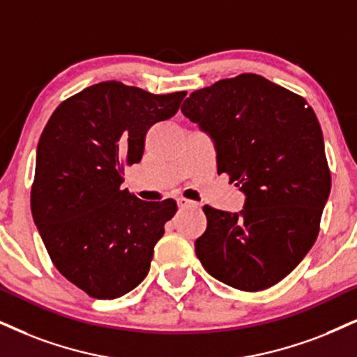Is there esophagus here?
Instances as JSON below:
<instances>
[{
  "label": "esophagus",
  "mask_w": 357,
  "mask_h": 357,
  "mask_svg": "<svg viewBox=\"0 0 357 357\" xmlns=\"http://www.w3.org/2000/svg\"><path fill=\"white\" fill-rule=\"evenodd\" d=\"M176 202H178V206L181 207V209H186V207H197L199 204L197 202H194L191 199H186V197H178L176 199Z\"/></svg>",
  "instance_id": "34e87169"
}]
</instances>
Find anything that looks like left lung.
<instances>
[{
	"instance_id": "1",
	"label": "left lung",
	"mask_w": 357,
	"mask_h": 357,
	"mask_svg": "<svg viewBox=\"0 0 357 357\" xmlns=\"http://www.w3.org/2000/svg\"><path fill=\"white\" fill-rule=\"evenodd\" d=\"M181 112L211 135L218 173L247 196L236 214L202 207L197 259L237 290L277 285L313 247L331 189L313 108L261 75L241 74L194 90Z\"/></svg>"
}]
</instances>
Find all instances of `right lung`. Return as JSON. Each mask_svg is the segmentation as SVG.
<instances>
[{"label": "right lung", "instance_id": "right-lung-1", "mask_svg": "<svg viewBox=\"0 0 357 357\" xmlns=\"http://www.w3.org/2000/svg\"><path fill=\"white\" fill-rule=\"evenodd\" d=\"M184 97L107 80L62 102L44 126L33 219L54 267L92 298H119L150 272L178 206L138 199L121 183L125 169L142 161L150 126L171 119Z\"/></svg>", "mask_w": 357, "mask_h": 357}]
</instances>
